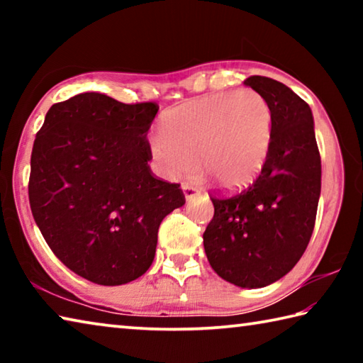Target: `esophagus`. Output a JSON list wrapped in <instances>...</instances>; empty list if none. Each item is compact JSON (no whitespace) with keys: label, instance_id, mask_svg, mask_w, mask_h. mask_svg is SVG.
Returning <instances> with one entry per match:
<instances>
[{"label":"esophagus","instance_id":"esophagus-1","mask_svg":"<svg viewBox=\"0 0 363 363\" xmlns=\"http://www.w3.org/2000/svg\"><path fill=\"white\" fill-rule=\"evenodd\" d=\"M182 192H184V196H186V200H192L194 196L200 195L201 190L199 187L190 186V184H182Z\"/></svg>","mask_w":363,"mask_h":363}]
</instances>
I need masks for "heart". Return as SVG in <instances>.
I'll return each mask as SVG.
<instances>
[{"label": "heart", "instance_id": "1", "mask_svg": "<svg viewBox=\"0 0 363 363\" xmlns=\"http://www.w3.org/2000/svg\"><path fill=\"white\" fill-rule=\"evenodd\" d=\"M160 126L149 134V152L158 173L173 181L192 174L199 160L218 187L240 189L261 173L272 147V110L248 88L171 107Z\"/></svg>", "mask_w": 363, "mask_h": 363}]
</instances>
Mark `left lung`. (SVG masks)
I'll list each match as a JSON object with an SVG mask.
<instances>
[{
	"label": "left lung",
	"instance_id": "1",
	"mask_svg": "<svg viewBox=\"0 0 363 363\" xmlns=\"http://www.w3.org/2000/svg\"><path fill=\"white\" fill-rule=\"evenodd\" d=\"M269 102L272 147L261 174L232 196H213L203 233L208 261L220 279L262 288L296 266L311 240L320 196L322 164L311 107L277 79L243 82Z\"/></svg>",
	"mask_w": 363,
	"mask_h": 363
}]
</instances>
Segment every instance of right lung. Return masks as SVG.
I'll use <instances>...</instances> for the list:
<instances>
[{"instance_id":"obj_1","label":"right lung","mask_w":363,"mask_h":363,"mask_svg":"<svg viewBox=\"0 0 363 363\" xmlns=\"http://www.w3.org/2000/svg\"><path fill=\"white\" fill-rule=\"evenodd\" d=\"M155 102L77 94L48 110L30 160L28 200L49 248L79 277L115 286L155 257L163 218L186 203L147 164Z\"/></svg>"}]
</instances>
